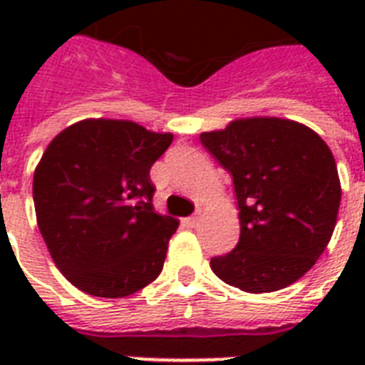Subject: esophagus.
<instances>
[{"instance_id": "34e87169", "label": "esophagus", "mask_w": 365, "mask_h": 365, "mask_svg": "<svg viewBox=\"0 0 365 365\" xmlns=\"http://www.w3.org/2000/svg\"><path fill=\"white\" fill-rule=\"evenodd\" d=\"M185 223H187L189 227H197V225L200 223V214H195V216L187 217V220H185Z\"/></svg>"}]
</instances>
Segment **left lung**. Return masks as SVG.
Masks as SVG:
<instances>
[{
    "label": "left lung",
    "mask_w": 365,
    "mask_h": 365,
    "mask_svg": "<svg viewBox=\"0 0 365 365\" xmlns=\"http://www.w3.org/2000/svg\"><path fill=\"white\" fill-rule=\"evenodd\" d=\"M200 142L233 176L239 202V244L212 257V271L250 294L299 280L328 246L339 212L341 183L326 142L278 117L239 119L202 132Z\"/></svg>",
    "instance_id": "8db88e82"
}]
</instances>
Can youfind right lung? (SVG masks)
<instances>
[{"label":"right lung","instance_id":"obj_1","mask_svg":"<svg viewBox=\"0 0 365 365\" xmlns=\"http://www.w3.org/2000/svg\"><path fill=\"white\" fill-rule=\"evenodd\" d=\"M172 134L87 119L62 130L34 174L37 225L60 272L96 297H126L165 265L174 217L153 210L149 170Z\"/></svg>","mask_w":365,"mask_h":365}]
</instances>
